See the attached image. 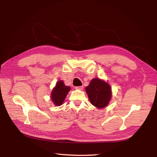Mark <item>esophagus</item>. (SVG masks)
Returning <instances> with one entry per match:
<instances>
[{
	"label": "esophagus",
	"mask_w": 157,
	"mask_h": 157,
	"mask_svg": "<svg viewBox=\"0 0 157 157\" xmlns=\"http://www.w3.org/2000/svg\"><path fill=\"white\" fill-rule=\"evenodd\" d=\"M75 89L82 90H83V86H77V87H75Z\"/></svg>",
	"instance_id": "1"
}]
</instances>
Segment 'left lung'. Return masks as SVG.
Segmentation results:
<instances>
[{
    "label": "left lung",
    "mask_w": 157,
    "mask_h": 157,
    "mask_svg": "<svg viewBox=\"0 0 157 157\" xmlns=\"http://www.w3.org/2000/svg\"><path fill=\"white\" fill-rule=\"evenodd\" d=\"M89 100L98 109L107 107L112 96L111 87L109 84L102 79L93 78L85 88Z\"/></svg>",
    "instance_id": "1"
}]
</instances>
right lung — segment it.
Wrapping results in <instances>:
<instances>
[{
  "mask_svg": "<svg viewBox=\"0 0 157 157\" xmlns=\"http://www.w3.org/2000/svg\"><path fill=\"white\" fill-rule=\"evenodd\" d=\"M71 90L70 86H65L63 80H58L55 87L52 89L50 98L56 106L61 105L66 96Z\"/></svg>",
  "mask_w": 157,
  "mask_h": 157,
  "instance_id": "add662e5",
  "label": "right lung"
}]
</instances>
